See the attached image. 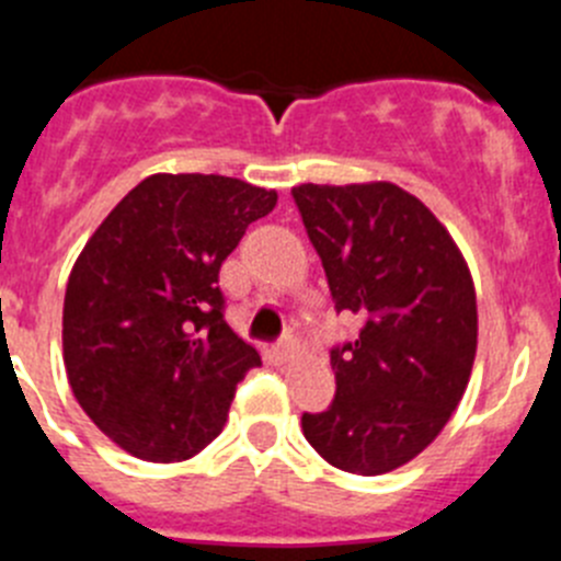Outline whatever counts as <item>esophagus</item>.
I'll return each mask as SVG.
<instances>
[{"instance_id": "obj_1", "label": "esophagus", "mask_w": 561, "mask_h": 561, "mask_svg": "<svg viewBox=\"0 0 561 561\" xmlns=\"http://www.w3.org/2000/svg\"><path fill=\"white\" fill-rule=\"evenodd\" d=\"M295 348H297L295 336L286 334L284 340L277 342L275 348H272V354H275V359H277V362H286V359H291V354H295Z\"/></svg>"}]
</instances>
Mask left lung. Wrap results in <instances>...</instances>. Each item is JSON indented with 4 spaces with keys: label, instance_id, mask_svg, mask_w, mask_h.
Returning a JSON list of instances; mask_svg holds the SVG:
<instances>
[{
    "label": "left lung",
    "instance_id": "obj_1",
    "mask_svg": "<svg viewBox=\"0 0 561 561\" xmlns=\"http://www.w3.org/2000/svg\"><path fill=\"white\" fill-rule=\"evenodd\" d=\"M291 196L336 311L365 320L331 351L336 396L325 413H304V435L342 472H393L463 399L478 351L472 272L433 210L393 182H309Z\"/></svg>",
    "mask_w": 561,
    "mask_h": 561
}]
</instances>
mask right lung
Segmentation results:
<instances>
[{"label":"right lung","mask_w":561,"mask_h":561,"mask_svg":"<svg viewBox=\"0 0 561 561\" xmlns=\"http://www.w3.org/2000/svg\"><path fill=\"white\" fill-rule=\"evenodd\" d=\"M277 193L219 173H151L69 272L64 365L98 430L151 463L199 455L261 356L225 323L219 270Z\"/></svg>","instance_id":"right-lung-1"}]
</instances>
